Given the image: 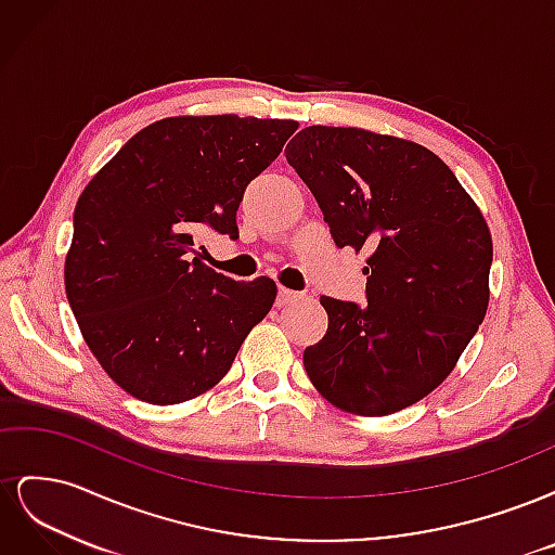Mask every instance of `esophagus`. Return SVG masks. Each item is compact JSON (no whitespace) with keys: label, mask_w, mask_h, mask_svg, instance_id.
Here are the masks:
<instances>
[{"label":"esophagus","mask_w":555,"mask_h":555,"mask_svg":"<svg viewBox=\"0 0 555 555\" xmlns=\"http://www.w3.org/2000/svg\"><path fill=\"white\" fill-rule=\"evenodd\" d=\"M300 298H304V294L292 292V289H287V287H278V306H280V308L289 306V304H296V300H300Z\"/></svg>","instance_id":"obj_1"}]
</instances>
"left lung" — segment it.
Segmentation results:
<instances>
[{"label":"left lung","mask_w":555,"mask_h":555,"mask_svg":"<svg viewBox=\"0 0 555 555\" xmlns=\"http://www.w3.org/2000/svg\"><path fill=\"white\" fill-rule=\"evenodd\" d=\"M338 247L371 251L367 306L322 296L328 331L304 365L335 408L384 416L453 371L489 308L491 231L428 147L357 127H306L289 141Z\"/></svg>","instance_id":"1"}]
</instances>
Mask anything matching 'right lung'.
<instances>
[{
  "label": "right lung",
  "mask_w": 555,
  "mask_h": 555,
  "mask_svg": "<svg viewBox=\"0 0 555 555\" xmlns=\"http://www.w3.org/2000/svg\"><path fill=\"white\" fill-rule=\"evenodd\" d=\"M294 120L182 115L131 137L74 210L64 287L82 338L133 398L206 393L273 308L271 278L236 282L190 261L196 229L238 238L245 188L282 153Z\"/></svg>",
  "instance_id": "right-lung-1"
}]
</instances>
